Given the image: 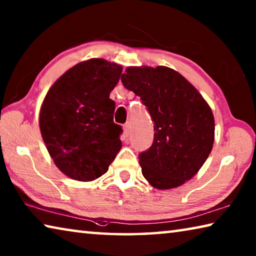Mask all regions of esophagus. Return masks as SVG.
Wrapping results in <instances>:
<instances>
[{"label":"esophagus","instance_id":"esophagus-1","mask_svg":"<svg viewBox=\"0 0 256 256\" xmlns=\"http://www.w3.org/2000/svg\"><path fill=\"white\" fill-rule=\"evenodd\" d=\"M123 128H124V133H125V136H128L130 132H131V125H130V123L124 124Z\"/></svg>","mask_w":256,"mask_h":256}]
</instances>
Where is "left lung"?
Here are the masks:
<instances>
[{
    "mask_svg": "<svg viewBox=\"0 0 256 256\" xmlns=\"http://www.w3.org/2000/svg\"><path fill=\"white\" fill-rule=\"evenodd\" d=\"M122 84L144 102L154 123V144L138 154L154 188H178L200 170L214 141V118L201 94L172 68L130 66Z\"/></svg>",
    "mask_w": 256,
    "mask_h": 256,
    "instance_id": "left-lung-1",
    "label": "left lung"
}]
</instances>
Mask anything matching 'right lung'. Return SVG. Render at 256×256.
I'll return each instance as SVG.
<instances>
[{"label": "right lung", "instance_id": "1", "mask_svg": "<svg viewBox=\"0 0 256 256\" xmlns=\"http://www.w3.org/2000/svg\"><path fill=\"white\" fill-rule=\"evenodd\" d=\"M122 66L102 58L78 63L60 76L47 92L40 128L56 167L72 180L100 177L122 148V128L112 120L110 92Z\"/></svg>", "mask_w": 256, "mask_h": 256}]
</instances>
